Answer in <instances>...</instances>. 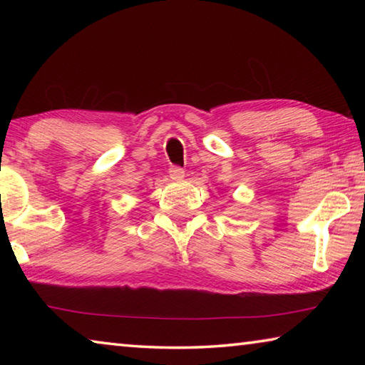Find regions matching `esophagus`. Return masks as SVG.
<instances>
[{
	"mask_svg": "<svg viewBox=\"0 0 365 365\" xmlns=\"http://www.w3.org/2000/svg\"><path fill=\"white\" fill-rule=\"evenodd\" d=\"M169 175L172 180H182V178L185 177V170L182 168H178V165H172V168L169 169Z\"/></svg>",
	"mask_w": 365,
	"mask_h": 365,
	"instance_id": "esophagus-1",
	"label": "esophagus"
}]
</instances>
